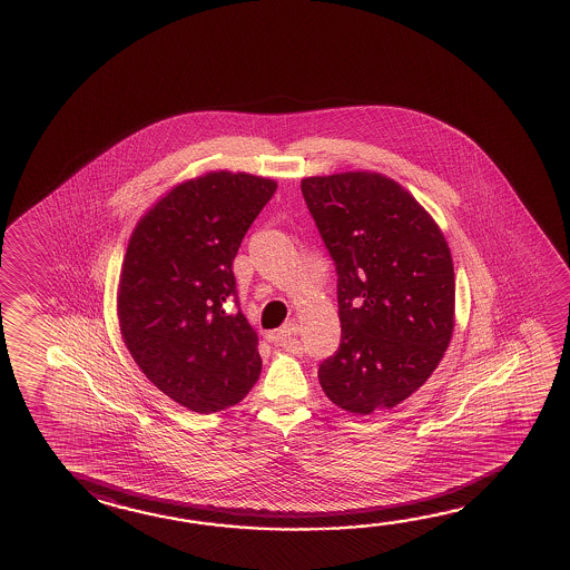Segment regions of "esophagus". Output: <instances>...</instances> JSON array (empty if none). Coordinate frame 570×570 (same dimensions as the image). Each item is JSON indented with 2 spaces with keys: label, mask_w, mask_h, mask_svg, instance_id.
<instances>
[{
  "label": "esophagus",
  "mask_w": 570,
  "mask_h": 570,
  "mask_svg": "<svg viewBox=\"0 0 570 570\" xmlns=\"http://www.w3.org/2000/svg\"><path fill=\"white\" fill-rule=\"evenodd\" d=\"M272 340L278 342L282 348L288 350L292 354H302V342L298 340V326L296 324H284L276 334H272Z\"/></svg>",
  "instance_id": "obj_1"
}]
</instances>
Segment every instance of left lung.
Returning a JSON list of instances; mask_svg holds the SVG:
<instances>
[{
	"instance_id": "8db88e82",
	"label": "left lung",
	"mask_w": 570,
	"mask_h": 570,
	"mask_svg": "<svg viewBox=\"0 0 570 570\" xmlns=\"http://www.w3.org/2000/svg\"><path fill=\"white\" fill-rule=\"evenodd\" d=\"M299 186L338 274L342 338L320 364V386L352 414L394 409L430 379L452 338L449 244L382 174L312 176Z\"/></svg>"
}]
</instances>
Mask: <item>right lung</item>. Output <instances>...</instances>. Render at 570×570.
<instances>
[{"label": "right lung", "instance_id": "1", "mask_svg": "<svg viewBox=\"0 0 570 570\" xmlns=\"http://www.w3.org/2000/svg\"><path fill=\"white\" fill-rule=\"evenodd\" d=\"M276 188L244 171H208L171 188L131 232L121 338L151 384L191 412L238 404L261 376L258 336L234 309L232 262Z\"/></svg>", "mask_w": 570, "mask_h": 570}]
</instances>
